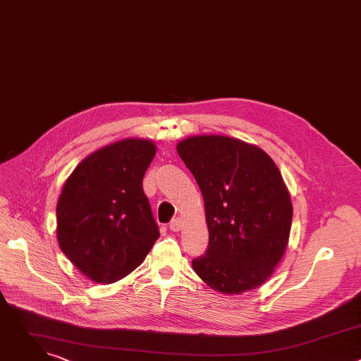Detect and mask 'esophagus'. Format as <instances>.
I'll return each mask as SVG.
<instances>
[{"mask_svg":"<svg viewBox=\"0 0 361 361\" xmlns=\"http://www.w3.org/2000/svg\"><path fill=\"white\" fill-rule=\"evenodd\" d=\"M170 230L171 231H180L181 228H183V220L181 219H173L171 221H170Z\"/></svg>","mask_w":361,"mask_h":361,"instance_id":"esophagus-1","label":"esophagus"}]
</instances>
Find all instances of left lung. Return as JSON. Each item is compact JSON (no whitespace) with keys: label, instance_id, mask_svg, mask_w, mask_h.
Wrapping results in <instances>:
<instances>
[{"label":"left lung","instance_id":"1","mask_svg":"<svg viewBox=\"0 0 361 361\" xmlns=\"http://www.w3.org/2000/svg\"><path fill=\"white\" fill-rule=\"evenodd\" d=\"M177 152L201 190L209 227V248L192 270L223 294L262 286L281 260L293 219L276 163L262 148L223 135L190 137Z\"/></svg>","mask_w":361,"mask_h":361}]
</instances>
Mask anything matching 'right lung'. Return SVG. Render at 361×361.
<instances>
[{
    "mask_svg": "<svg viewBox=\"0 0 361 361\" xmlns=\"http://www.w3.org/2000/svg\"><path fill=\"white\" fill-rule=\"evenodd\" d=\"M154 156V142L123 140L84 159L64 184L57 204L59 244L95 283L130 274L160 237L142 190Z\"/></svg>",
    "mask_w": 361,
    "mask_h": 361,
    "instance_id": "obj_1",
    "label": "right lung"
}]
</instances>
